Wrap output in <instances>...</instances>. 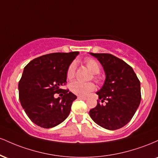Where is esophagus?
Segmentation results:
<instances>
[{"instance_id":"esophagus-1","label":"esophagus","mask_w":158,"mask_h":158,"mask_svg":"<svg viewBox=\"0 0 158 158\" xmlns=\"http://www.w3.org/2000/svg\"><path fill=\"white\" fill-rule=\"evenodd\" d=\"M78 98L79 99H87V97H84V96H78Z\"/></svg>"}]
</instances>
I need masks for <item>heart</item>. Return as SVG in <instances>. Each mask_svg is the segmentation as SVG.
<instances>
[{
    "mask_svg": "<svg viewBox=\"0 0 158 158\" xmlns=\"http://www.w3.org/2000/svg\"><path fill=\"white\" fill-rule=\"evenodd\" d=\"M85 64L92 73L98 74L100 71V66L95 59H88L85 61ZM77 63L75 61L71 62L67 70V77L69 79H73L75 75ZM70 91L77 95H85L88 92L94 89V85L92 82H85L81 81H73L69 85Z\"/></svg>",
    "mask_w": 158,
    "mask_h": 158,
    "instance_id": "obj_1",
    "label": "heart"
}]
</instances>
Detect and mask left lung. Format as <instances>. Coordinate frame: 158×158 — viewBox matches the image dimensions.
<instances>
[{
	"instance_id": "obj_1",
	"label": "left lung",
	"mask_w": 158,
	"mask_h": 158,
	"mask_svg": "<svg viewBox=\"0 0 158 158\" xmlns=\"http://www.w3.org/2000/svg\"><path fill=\"white\" fill-rule=\"evenodd\" d=\"M90 54L100 62L106 79L97 94L106 104L97 102L90 110V117L108 130L122 128L131 120L141 100L140 82L131 66L122 59L108 53Z\"/></svg>"
}]
</instances>
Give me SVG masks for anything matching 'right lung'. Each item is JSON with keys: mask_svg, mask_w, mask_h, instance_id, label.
<instances>
[{"mask_svg": "<svg viewBox=\"0 0 158 158\" xmlns=\"http://www.w3.org/2000/svg\"><path fill=\"white\" fill-rule=\"evenodd\" d=\"M78 55L79 52L47 54L25 66L19 84V99L27 115L37 126L52 128L68 117L77 96L60 87L66 83L69 65ZM61 90L62 98L54 97Z\"/></svg>", "mask_w": 158, "mask_h": 158, "instance_id": "add662e5", "label": "right lung"}]
</instances>
